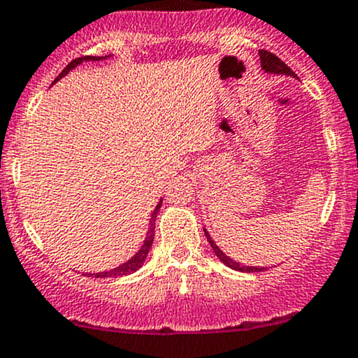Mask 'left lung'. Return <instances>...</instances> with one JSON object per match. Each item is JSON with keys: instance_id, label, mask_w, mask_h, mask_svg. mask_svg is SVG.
<instances>
[{"instance_id": "obj_1", "label": "left lung", "mask_w": 358, "mask_h": 358, "mask_svg": "<svg viewBox=\"0 0 358 358\" xmlns=\"http://www.w3.org/2000/svg\"><path fill=\"white\" fill-rule=\"evenodd\" d=\"M259 55H260V66H262V69L268 72V74H284V76H292V78H296V74L292 72L286 64L282 62L277 55L272 54V52H267V50H259ZM204 235H206L208 242H210L213 252H215L216 257H218L220 260L227 267L233 268V271H240V272H262L266 271V267H254V266H242L240 262H235V260L230 259L227 254H223L222 248L218 247V245L215 243V240H211L210 233H208L206 228H204Z\"/></svg>"}]
</instances>
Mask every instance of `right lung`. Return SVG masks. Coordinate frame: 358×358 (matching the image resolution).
<instances>
[{
	"mask_svg": "<svg viewBox=\"0 0 358 358\" xmlns=\"http://www.w3.org/2000/svg\"><path fill=\"white\" fill-rule=\"evenodd\" d=\"M110 55H104V57H96V55H86V57H79V59H74L71 64H67V67L64 69L60 74L55 78L54 83H57L59 79H62L64 76L67 74V72H71L74 67H78L79 64L83 62H90V60H103V59H108ZM160 206H162V199L159 201V204L155 206L154 213H152V218L150 222H148V231H147V236L145 240H143V245L140 247V250L136 252V254L131 257V259H128L125 264H122V266L111 268V271H104V272H96V274H84L87 277L94 275V277H123V275H130L134 274V272L138 271L140 267L143 266V262H145L147 255H148V250H150L152 243H154V235H155V218H157V213L160 210Z\"/></svg>",
	"mask_w": 358,
	"mask_h": 358,
	"instance_id": "obj_1",
	"label": "right lung"
}]
</instances>
